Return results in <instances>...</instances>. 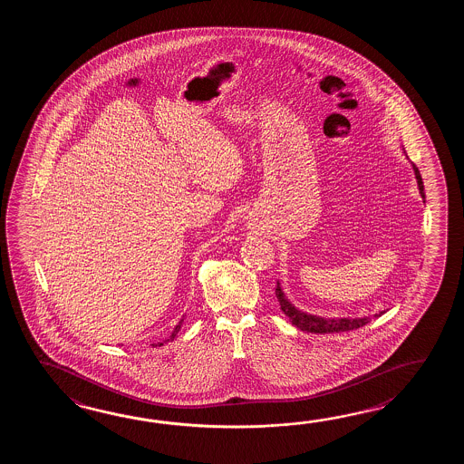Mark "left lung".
Listing matches in <instances>:
<instances>
[{"label": "left lung", "instance_id": "1", "mask_svg": "<svg viewBox=\"0 0 464 464\" xmlns=\"http://www.w3.org/2000/svg\"><path fill=\"white\" fill-rule=\"evenodd\" d=\"M413 169L414 176H416V180H418L420 194H421V198H424L423 179H421V174H420V170H418V168H416L414 164ZM276 300L280 302V308H282V312L290 318V322H292L296 328L305 330V332H312V334H336V332H350V330H355V328H360V326L366 325L368 322H372V318H370V316H365V318H353V320H350V318H338V320L334 318V320H326V318H320V316L302 314V312H298L295 306L292 305V304L286 300L285 295H284V292H282V288H280L278 284H276ZM382 314H383V312H382ZM382 314H378V315L375 316H380Z\"/></svg>", "mask_w": 464, "mask_h": 464}]
</instances>
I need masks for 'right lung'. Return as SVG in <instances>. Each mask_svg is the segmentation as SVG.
<instances>
[{
  "label": "right lung",
  "instance_id": "1",
  "mask_svg": "<svg viewBox=\"0 0 464 464\" xmlns=\"http://www.w3.org/2000/svg\"><path fill=\"white\" fill-rule=\"evenodd\" d=\"M182 322H184V320H180V322H179V325L176 326V328H174V332H172V335L169 336L168 342H172V340H174V338H176V335H178L179 330H180V326H182ZM160 345H164V343H158V345H156V346H160Z\"/></svg>",
  "mask_w": 464,
  "mask_h": 464
}]
</instances>
